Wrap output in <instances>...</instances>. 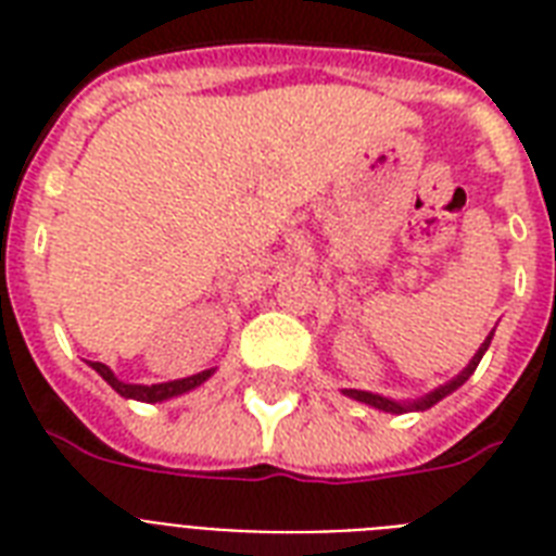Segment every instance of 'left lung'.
I'll return each mask as SVG.
<instances>
[{"mask_svg": "<svg viewBox=\"0 0 556 556\" xmlns=\"http://www.w3.org/2000/svg\"><path fill=\"white\" fill-rule=\"evenodd\" d=\"M488 343H491V338L484 340L482 346H479V352H476V357H473V361H470V364H467V369L462 371L458 378H453V380H450V383H444V387H439V389H435V392H430V395H427V397H421V401H415V404H395V401H389V397L371 395V392H361V389H346V395H349V397H355V401H364V404L375 406V409H383V413H406V409H430L432 404H439L441 397L450 395L453 389L462 387V383H465V380L470 378V375H473L476 366H479V361H482L484 349H488Z\"/></svg>", "mask_w": 556, "mask_h": 556, "instance_id": "8db88e82", "label": "left lung"}]
</instances>
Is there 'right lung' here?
<instances>
[{
  "instance_id": "obj_1",
  "label": "right lung",
  "mask_w": 556,
  "mask_h": 556,
  "mask_svg": "<svg viewBox=\"0 0 556 556\" xmlns=\"http://www.w3.org/2000/svg\"><path fill=\"white\" fill-rule=\"evenodd\" d=\"M91 369L98 371L100 378L106 380L109 387L115 389L117 395L124 397H135V401H147V404H159V401H167V397H176L181 392H190L199 383L213 375V369L199 371V375H192V378H181V380H169V383H152V387H141V383H124V380L115 378V371L109 369L106 364H91Z\"/></svg>"
}]
</instances>
